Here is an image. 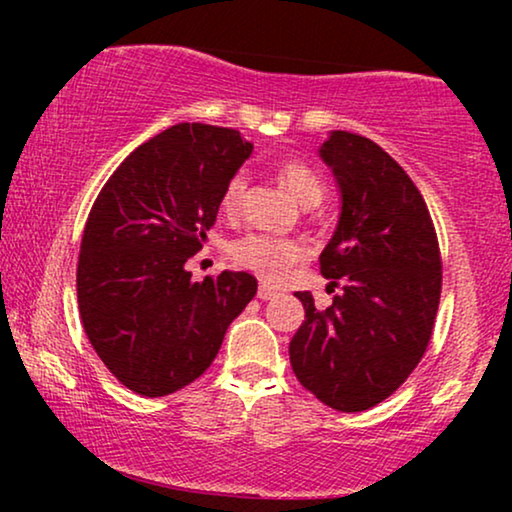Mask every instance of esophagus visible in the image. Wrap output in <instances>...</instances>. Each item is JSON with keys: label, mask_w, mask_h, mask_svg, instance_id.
Here are the masks:
<instances>
[{"label": "esophagus", "mask_w": 512, "mask_h": 512, "mask_svg": "<svg viewBox=\"0 0 512 512\" xmlns=\"http://www.w3.org/2000/svg\"><path fill=\"white\" fill-rule=\"evenodd\" d=\"M258 298L261 300H272V298H277L279 296V291L277 289H272V286H268V284H261L258 286V293H256Z\"/></svg>", "instance_id": "obj_1"}]
</instances>
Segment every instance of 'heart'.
<instances>
[{"label":"heart","instance_id":"obj_1","mask_svg":"<svg viewBox=\"0 0 512 512\" xmlns=\"http://www.w3.org/2000/svg\"><path fill=\"white\" fill-rule=\"evenodd\" d=\"M277 177L282 184L289 188L293 198L303 202L305 207L319 205L324 198V181L314 167H310L303 160L296 158H284L277 163ZM244 195H247V174L237 172L235 177L223 188L221 195V209L228 216L240 214ZM235 263H240L242 268H249L256 272L258 277L265 282H279L284 277V272L289 265L298 263L305 256V247L296 240H284V237H272L263 233H254L242 237L233 244L230 249Z\"/></svg>","mask_w":512,"mask_h":512}]
</instances>
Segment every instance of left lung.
Listing matches in <instances>:
<instances>
[{
    "mask_svg": "<svg viewBox=\"0 0 512 512\" xmlns=\"http://www.w3.org/2000/svg\"><path fill=\"white\" fill-rule=\"evenodd\" d=\"M319 156L338 181V228L321 275L340 296L326 310L298 291L305 321L293 335V373L321 403L361 412L389 398L417 368L436 321L443 263L429 207L382 146L333 130Z\"/></svg>",
    "mask_w": 512,
    "mask_h": 512,
    "instance_id": "8db88e82",
    "label": "left lung"
}]
</instances>
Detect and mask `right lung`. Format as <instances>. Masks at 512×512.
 <instances>
[{"instance_id":"obj_1","label":"right lung","mask_w":512,"mask_h":512,"mask_svg":"<svg viewBox=\"0 0 512 512\" xmlns=\"http://www.w3.org/2000/svg\"><path fill=\"white\" fill-rule=\"evenodd\" d=\"M251 151L233 128L172 125L116 167L90 209L76 268L83 331L109 373L139 396L198 380L256 296L249 272L191 282L184 268Z\"/></svg>"}]
</instances>
